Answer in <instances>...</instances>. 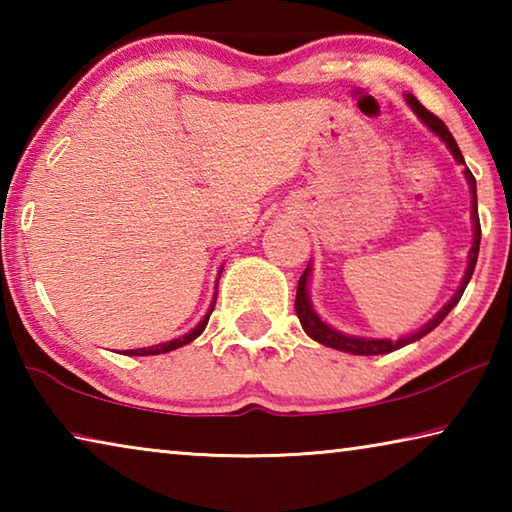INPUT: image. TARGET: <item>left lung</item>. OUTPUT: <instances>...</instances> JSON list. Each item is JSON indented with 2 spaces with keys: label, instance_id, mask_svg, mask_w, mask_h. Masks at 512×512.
Here are the masks:
<instances>
[{
  "label": "left lung",
  "instance_id": "left-lung-1",
  "mask_svg": "<svg viewBox=\"0 0 512 512\" xmlns=\"http://www.w3.org/2000/svg\"><path fill=\"white\" fill-rule=\"evenodd\" d=\"M406 101H409V106L413 108L415 115L420 117V121L424 126L429 128L431 133H436L440 140L447 144V149L452 151V155L456 158L458 164H465L463 160V153L458 149V144L454 140V135L449 133V128L440 121L433 112H429L427 108L422 106V103L413 97V94H406ZM465 178L467 183H470V192H472V221H474V241H472V248H470V259H467V271L465 277L461 282V287L454 293V298L447 302V305L438 311L436 316H433L427 325L418 332H413L409 336H402V339L391 341V339H366V336H348V334H341L336 332L334 327H329L327 323L320 320V316L314 311L309 302V291H307V284H309V266L305 268V273L298 280V293H296V314L300 318V325L305 332L311 336V339L327 345V348H334V350H343V352H350V354H363V357H372V354H388L393 350H400L404 345H409L413 341L422 339L424 334H429L431 329H436L440 323H443L445 316L452 311L458 300H461L463 291L467 287V282L472 280V273H474V266H476V257H479V244H481V223H479V207H476V180L472 176V171L465 167Z\"/></svg>",
  "mask_w": 512,
  "mask_h": 512
}]
</instances>
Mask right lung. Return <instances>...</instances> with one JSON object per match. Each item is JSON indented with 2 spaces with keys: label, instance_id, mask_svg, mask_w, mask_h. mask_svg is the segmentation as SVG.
<instances>
[{
  "label": "right lung",
  "instance_id": "obj_1",
  "mask_svg": "<svg viewBox=\"0 0 512 512\" xmlns=\"http://www.w3.org/2000/svg\"><path fill=\"white\" fill-rule=\"evenodd\" d=\"M214 305H216V296H214L212 305H210V309H207V314L203 316L201 323H198V325L192 329V332H187V334L180 336V339H173V341H169V343H160V345H151V348L126 350L124 354H128V357H149V354H164V352H171V350H176V348H183V345L192 343V341L196 339V336L203 334V329L207 327V320H210V314L214 311Z\"/></svg>",
  "mask_w": 512,
  "mask_h": 512
}]
</instances>
